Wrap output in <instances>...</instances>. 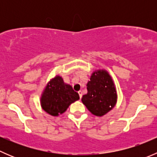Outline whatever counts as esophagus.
Returning <instances> with one entry per match:
<instances>
[{"mask_svg": "<svg viewBox=\"0 0 157 157\" xmlns=\"http://www.w3.org/2000/svg\"><path fill=\"white\" fill-rule=\"evenodd\" d=\"M78 94H79V96H80V98H82V96H83V93H82L81 90L78 91Z\"/></svg>", "mask_w": 157, "mask_h": 157, "instance_id": "obj_1", "label": "esophagus"}]
</instances>
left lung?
Listing matches in <instances>:
<instances>
[{
    "mask_svg": "<svg viewBox=\"0 0 157 157\" xmlns=\"http://www.w3.org/2000/svg\"><path fill=\"white\" fill-rule=\"evenodd\" d=\"M86 86L87 93L83 96L82 102L92 114L102 116L115 106L116 91L106 71H97L93 73Z\"/></svg>",
    "mask_w": 157,
    "mask_h": 157,
    "instance_id": "obj_1",
    "label": "left lung"
}]
</instances>
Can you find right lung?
<instances>
[{
	"label": "right lung",
	"mask_w": 157,
	"mask_h": 157,
	"mask_svg": "<svg viewBox=\"0 0 157 157\" xmlns=\"http://www.w3.org/2000/svg\"><path fill=\"white\" fill-rule=\"evenodd\" d=\"M79 99V94L73 90L72 86L64 83L63 79L57 76L47 85L41 103L45 112L57 116L64 113L72 102Z\"/></svg>",
	"instance_id": "1"
}]
</instances>
